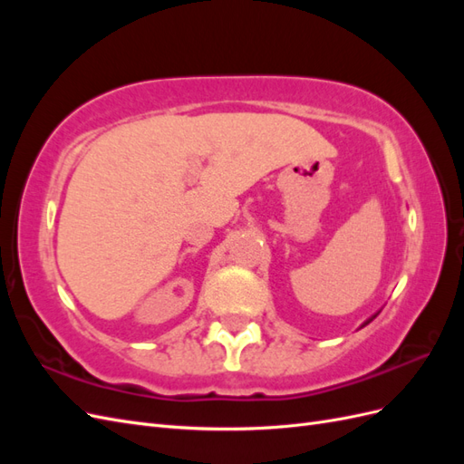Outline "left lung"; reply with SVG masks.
I'll use <instances>...</instances> for the list:
<instances>
[{"instance_id": "obj_1", "label": "left lung", "mask_w": 464, "mask_h": 464, "mask_svg": "<svg viewBox=\"0 0 464 464\" xmlns=\"http://www.w3.org/2000/svg\"><path fill=\"white\" fill-rule=\"evenodd\" d=\"M375 315H377V314H375ZM375 315H372V317H370V319H366V321H363V323H362V327H366V325H368V323H370V321H373V319H375Z\"/></svg>"}]
</instances>
